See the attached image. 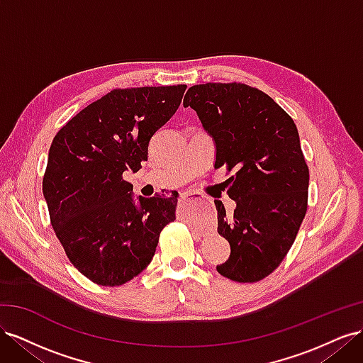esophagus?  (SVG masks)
Masks as SVG:
<instances>
[{"instance_id":"obj_1","label":"esophagus","mask_w":363,"mask_h":363,"mask_svg":"<svg viewBox=\"0 0 363 363\" xmlns=\"http://www.w3.org/2000/svg\"><path fill=\"white\" fill-rule=\"evenodd\" d=\"M189 195H194V194H191V192H182V194H180V201H184L186 199H188Z\"/></svg>"}]
</instances>
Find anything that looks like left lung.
Segmentation results:
<instances>
[{"instance_id":"1","label":"left lung","mask_w":363,"mask_h":363,"mask_svg":"<svg viewBox=\"0 0 363 363\" xmlns=\"http://www.w3.org/2000/svg\"><path fill=\"white\" fill-rule=\"evenodd\" d=\"M183 106H191L216 145L215 169L225 168L227 215L221 201L218 233L230 257L216 267L221 276L255 283L268 277L288 255L307 212L309 168L292 118L269 95L244 83L195 84Z\"/></svg>"}]
</instances>
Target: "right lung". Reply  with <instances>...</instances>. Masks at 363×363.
Segmentation results:
<instances>
[{
	"label": "right lung",
	"instance_id": "add662e5",
	"mask_svg": "<svg viewBox=\"0 0 363 363\" xmlns=\"http://www.w3.org/2000/svg\"><path fill=\"white\" fill-rule=\"evenodd\" d=\"M186 84L113 89L71 118L54 136L42 191L54 233L72 265L101 286L144 271L177 194L139 196L124 180L148 159L151 136L177 112Z\"/></svg>",
	"mask_w": 363,
	"mask_h": 363
}]
</instances>
